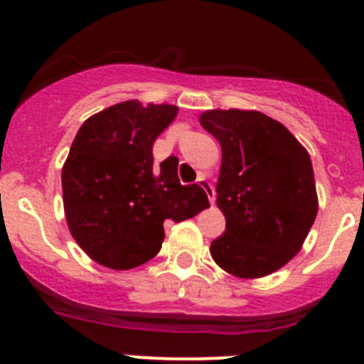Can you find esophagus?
Returning a JSON list of instances; mask_svg holds the SVG:
<instances>
[{
  "label": "esophagus",
  "instance_id": "esophagus-1",
  "mask_svg": "<svg viewBox=\"0 0 364 364\" xmlns=\"http://www.w3.org/2000/svg\"><path fill=\"white\" fill-rule=\"evenodd\" d=\"M198 186H200V188L204 189L205 193H208V198H210V202L213 204V202H215V188H213V184H211L210 180L205 178L204 173H200V175H198Z\"/></svg>",
  "mask_w": 364,
  "mask_h": 364
}]
</instances>
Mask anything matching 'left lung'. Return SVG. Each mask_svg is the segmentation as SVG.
Returning a JSON list of instances; mask_svg holds the SVG:
<instances>
[{"label": "left lung", "instance_id": "8db88e82", "mask_svg": "<svg viewBox=\"0 0 364 364\" xmlns=\"http://www.w3.org/2000/svg\"><path fill=\"white\" fill-rule=\"evenodd\" d=\"M198 120L222 147L217 205L226 233L211 257L235 277H266L301 252L317 217L310 154L264 112L211 109Z\"/></svg>", "mask_w": 364, "mask_h": 364}]
</instances>
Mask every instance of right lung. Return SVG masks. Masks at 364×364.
Here are the masks:
<instances>
[{"instance_id":"1","label":"right lung","mask_w":364,"mask_h":364,"mask_svg":"<svg viewBox=\"0 0 364 364\" xmlns=\"http://www.w3.org/2000/svg\"><path fill=\"white\" fill-rule=\"evenodd\" d=\"M178 107L127 100L87 118L62 169L70 235L95 262L131 269L160 252L164 222H182L210 202L197 184L182 186L176 162L153 169V144Z\"/></svg>"}]
</instances>
